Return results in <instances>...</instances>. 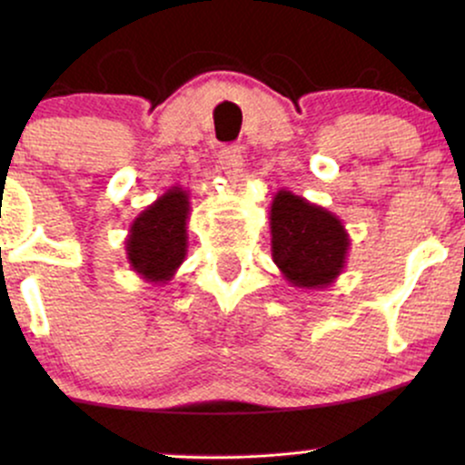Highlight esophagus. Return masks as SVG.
Here are the masks:
<instances>
[{
	"label": "esophagus",
	"mask_w": 465,
	"mask_h": 465,
	"mask_svg": "<svg viewBox=\"0 0 465 465\" xmlns=\"http://www.w3.org/2000/svg\"><path fill=\"white\" fill-rule=\"evenodd\" d=\"M242 151H240V146H225L221 151V157H218V163H221V170L227 174L229 179H236L240 181L242 179Z\"/></svg>",
	"instance_id": "obj_1"
}]
</instances>
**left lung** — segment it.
Here are the masks:
<instances>
[{
    "mask_svg": "<svg viewBox=\"0 0 465 465\" xmlns=\"http://www.w3.org/2000/svg\"><path fill=\"white\" fill-rule=\"evenodd\" d=\"M271 251L292 286L325 288L341 275L350 249L343 223L323 207L280 190L271 203Z\"/></svg>",
    "mask_w": 465,
    "mask_h": 465,
    "instance_id": "1",
    "label": "left lung"
}]
</instances>
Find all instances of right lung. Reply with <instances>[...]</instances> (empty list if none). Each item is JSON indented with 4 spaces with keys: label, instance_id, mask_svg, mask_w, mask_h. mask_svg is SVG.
<instances>
[{
    "label": "right lung",
    "instance_id": "right-lung-1",
    "mask_svg": "<svg viewBox=\"0 0 465 465\" xmlns=\"http://www.w3.org/2000/svg\"><path fill=\"white\" fill-rule=\"evenodd\" d=\"M188 214V192L173 188L133 221L126 238V258L131 269L146 282L165 284L185 260Z\"/></svg>",
    "mask_w": 465,
    "mask_h": 465
}]
</instances>
